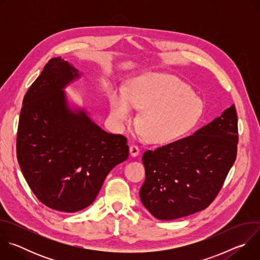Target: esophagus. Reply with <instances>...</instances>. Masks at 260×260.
I'll use <instances>...</instances> for the list:
<instances>
[{
  "instance_id": "1",
  "label": "esophagus",
  "mask_w": 260,
  "mask_h": 260,
  "mask_svg": "<svg viewBox=\"0 0 260 260\" xmlns=\"http://www.w3.org/2000/svg\"><path fill=\"white\" fill-rule=\"evenodd\" d=\"M129 153L132 156H137L140 153V149L137 145H131L129 146Z\"/></svg>"
}]
</instances>
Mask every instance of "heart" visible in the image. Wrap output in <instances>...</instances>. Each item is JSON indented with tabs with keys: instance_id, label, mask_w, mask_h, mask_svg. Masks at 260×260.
<instances>
[{
	"instance_id": "heart-1",
	"label": "heart",
	"mask_w": 260,
	"mask_h": 260,
	"mask_svg": "<svg viewBox=\"0 0 260 260\" xmlns=\"http://www.w3.org/2000/svg\"><path fill=\"white\" fill-rule=\"evenodd\" d=\"M107 95L111 116L120 129H125L134 119V108L143 110L140 135L158 144L188 134L198 125L204 111L202 101L187 84L164 73L142 74L131 80L126 89L111 86Z\"/></svg>"
}]
</instances>
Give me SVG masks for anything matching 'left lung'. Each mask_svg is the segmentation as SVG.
I'll use <instances>...</instances> for the list:
<instances>
[{"label":"left lung","mask_w":260,"mask_h":260,"mask_svg":"<svg viewBox=\"0 0 260 260\" xmlns=\"http://www.w3.org/2000/svg\"><path fill=\"white\" fill-rule=\"evenodd\" d=\"M235 105L193 135L147 150L144 207L155 218L173 220L206 209L220 191L237 157Z\"/></svg>","instance_id":"left-lung-1"}]
</instances>
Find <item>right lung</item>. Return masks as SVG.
<instances>
[{
  "label": "right lung",
  "instance_id": "add662e5",
  "mask_svg": "<svg viewBox=\"0 0 260 260\" xmlns=\"http://www.w3.org/2000/svg\"><path fill=\"white\" fill-rule=\"evenodd\" d=\"M80 75L60 56L51 58L23 98L16 139L29 188L42 204L66 213L91 205L109 172L128 157L125 137L70 107L63 88Z\"/></svg>",
  "mask_w": 260,
  "mask_h": 260
}]
</instances>
